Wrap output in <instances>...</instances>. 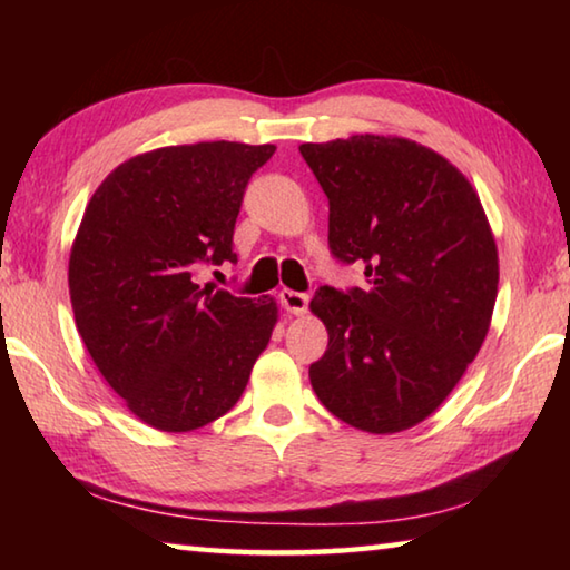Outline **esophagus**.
<instances>
[{
	"instance_id": "34e87169",
	"label": "esophagus",
	"mask_w": 570,
	"mask_h": 570,
	"mask_svg": "<svg viewBox=\"0 0 570 570\" xmlns=\"http://www.w3.org/2000/svg\"><path fill=\"white\" fill-rule=\"evenodd\" d=\"M278 302H282L284 312L302 316V314H306L308 296H306V294H302V292H292V288H284V292L278 294Z\"/></svg>"
}]
</instances>
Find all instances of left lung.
<instances>
[{
    "label": "left lung",
    "instance_id": "8db88e82",
    "mask_svg": "<svg viewBox=\"0 0 570 570\" xmlns=\"http://www.w3.org/2000/svg\"><path fill=\"white\" fill-rule=\"evenodd\" d=\"M298 153L330 198V248L366 286H322L330 346L308 366L326 410L374 435L410 430L455 390L490 330L498 248L470 180L407 138L352 135Z\"/></svg>",
    "mask_w": 570,
    "mask_h": 570
}]
</instances>
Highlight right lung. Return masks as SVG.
<instances>
[{
  "mask_svg": "<svg viewBox=\"0 0 570 570\" xmlns=\"http://www.w3.org/2000/svg\"><path fill=\"white\" fill-rule=\"evenodd\" d=\"M276 146L196 142L120 163L85 208L70 254L75 324L105 382L163 432L218 420L272 340L274 298L200 288L236 262L246 186Z\"/></svg>",
  "mask_w": 570,
  "mask_h": 570,
  "instance_id": "1",
  "label": "right lung"
}]
</instances>
